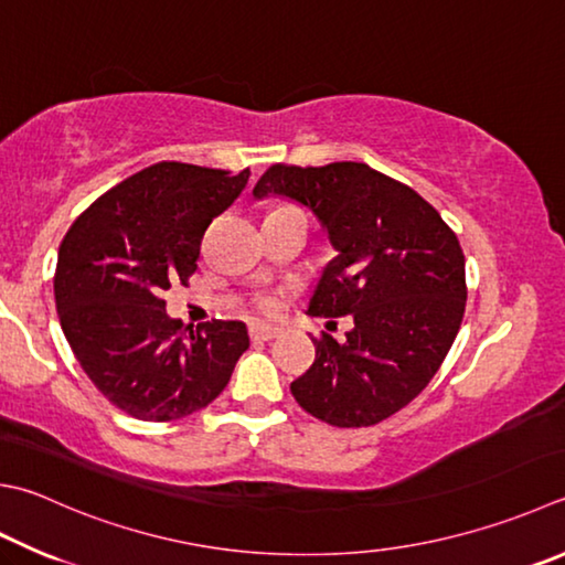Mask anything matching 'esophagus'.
Masks as SVG:
<instances>
[{
    "mask_svg": "<svg viewBox=\"0 0 565 565\" xmlns=\"http://www.w3.org/2000/svg\"><path fill=\"white\" fill-rule=\"evenodd\" d=\"M248 332H250L253 342H273V339H278V337L282 334V329H280V327H270V324L255 322V324H250Z\"/></svg>",
    "mask_w": 565,
    "mask_h": 565,
    "instance_id": "34e87169",
    "label": "esophagus"
}]
</instances>
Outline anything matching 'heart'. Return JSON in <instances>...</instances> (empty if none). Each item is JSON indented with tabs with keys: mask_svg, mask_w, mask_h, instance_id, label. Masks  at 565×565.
I'll list each match as a JSON object with an SVG mask.
<instances>
[{
	"mask_svg": "<svg viewBox=\"0 0 565 565\" xmlns=\"http://www.w3.org/2000/svg\"><path fill=\"white\" fill-rule=\"evenodd\" d=\"M258 307H260L263 312H275V310H278V297L265 295V297H260V300H258Z\"/></svg>",
	"mask_w": 565,
	"mask_h": 565,
	"instance_id": "1",
	"label": "heart"
}]
</instances>
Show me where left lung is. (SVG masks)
<instances>
[{
    "label": "left lung",
    "instance_id": "8db88e82",
    "mask_svg": "<svg viewBox=\"0 0 565 565\" xmlns=\"http://www.w3.org/2000/svg\"><path fill=\"white\" fill-rule=\"evenodd\" d=\"M270 194L310 209L337 250L307 312L354 322L342 344L312 339L317 356L290 383L295 401L337 428L386 420L428 386L460 332V241L420 194L361 162L273 164L253 189Z\"/></svg>",
    "mask_w": 565,
    "mask_h": 565
}]
</instances>
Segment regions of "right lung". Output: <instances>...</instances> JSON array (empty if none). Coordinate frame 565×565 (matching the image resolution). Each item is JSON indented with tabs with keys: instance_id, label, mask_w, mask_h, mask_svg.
Wrapping results in <instances>:
<instances>
[{
	"instance_id": "add662e5",
	"label": "right lung",
	"mask_w": 565,
	"mask_h": 565,
	"mask_svg": "<svg viewBox=\"0 0 565 565\" xmlns=\"http://www.w3.org/2000/svg\"><path fill=\"white\" fill-rule=\"evenodd\" d=\"M250 177L159 162L105 191L61 241L53 295L78 364L113 406L140 420L206 408L248 349L243 322L184 327L159 295L194 275L209 223Z\"/></svg>"
}]
</instances>
